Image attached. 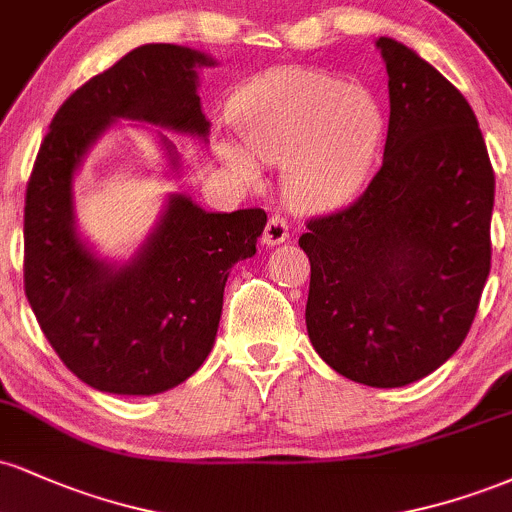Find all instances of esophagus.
I'll list each match as a JSON object with an SVG mask.
<instances>
[{
  "label": "esophagus",
  "mask_w": 512,
  "mask_h": 512,
  "mask_svg": "<svg viewBox=\"0 0 512 512\" xmlns=\"http://www.w3.org/2000/svg\"><path fill=\"white\" fill-rule=\"evenodd\" d=\"M284 240H289V221L284 216H269L267 226H264L262 243L264 245H281Z\"/></svg>",
  "instance_id": "obj_1"
}]
</instances>
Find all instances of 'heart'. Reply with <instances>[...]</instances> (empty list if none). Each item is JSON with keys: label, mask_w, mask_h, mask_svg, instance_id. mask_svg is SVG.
Listing matches in <instances>:
<instances>
[{"label": "heart", "mask_w": 512, "mask_h": 512, "mask_svg": "<svg viewBox=\"0 0 512 512\" xmlns=\"http://www.w3.org/2000/svg\"><path fill=\"white\" fill-rule=\"evenodd\" d=\"M236 127L252 158L284 166V185L296 204L330 209L366 185L385 132L378 96L363 84L305 69L264 79L238 101ZM240 175L255 166L238 149L223 151Z\"/></svg>", "instance_id": "1"}]
</instances>
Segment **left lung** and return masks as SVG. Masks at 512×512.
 Listing matches in <instances>:
<instances>
[{"instance_id":"8db88e82","label":"left lung","mask_w":512,"mask_h":512,"mask_svg":"<svg viewBox=\"0 0 512 512\" xmlns=\"http://www.w3.org/2000/svg\"><path fill=\"white\" fill-rule=\"evenodd\" d=\"M390 125L366 192L310 219L305 325L344 378L402 387L443 366L477 315L491 269L493 168L474 110L455 86L392 38Z\"/></svg>"}]
</instances>
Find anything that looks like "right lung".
Instances as JSON below:
<instances>
[{
	"label": "right lung",
	"mask_w": 512,
	"mask_h": 512,
	"mask_svg": "<svg viewBox=\"0 0 512 512\" xmlns=\"http://www.w3.org/2000/svg\"><path fill=\"white\" fill-rule=\"evenodd\" d=\"M199 50L151 43L76 88L52 117L23 209V286L55 354L81 383L113 395H156L207 361L231 267L255 255L267 214H214L170 195L156 228L125 264L98 260L76 233L74 173L113 120L207 139ZM173 168L178 151L161 134Z\"/></svg>",
	"instance_id": "obj_1"
}]
</instances>
